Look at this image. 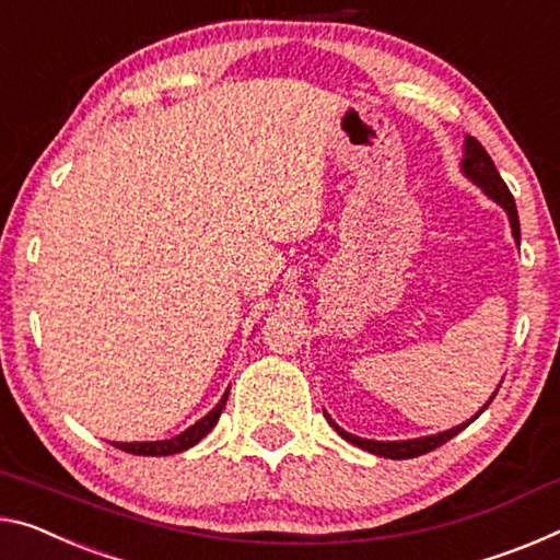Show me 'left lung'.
<instances>
[{"label":"left lung","mask_w":560,"mask_h":560,"mask_svg":"<svg viewBox=\"0 0 560 560\" xmlns=\"http://www.w3.org/2000/svg\"><path fill=\"white\" fill-rule=\"evenodd\" d=\"M463 172H466V175H468L478 187H483L486 195L493 197V200H495L498 205H501V208H503L505 212H509V220H511V228H513V237L521 240V222H518V210H515L513 195H511V190H509V185L503 183V177L498 175V170H495V165H493V160H490V154L486 152L483 144H480V142L476 140V137H466V158H463ZM495 393H498V390H495ZM495 393H493V398H495ZM493 398H490V400H493ZM490 400L486 402L483 408H480V412H483V410L490 406ZM480 412H478V416H480ZM478 416H476V418H478ZM325 418H328V423H330L335 430H338V433H340L342 438H346L348 443L358 445V448H363V451H368V453L383 455V458H393V460H400V458H418V455L435 451L438 445L448 443L453 435H458L463 428L470 425L472 420H476V418H470L468 423H463V425H458V428H451V430H445V433H438V435L416 438V441H393V443H383V441H365V438L350 435V433H346V430H342L338 423H332L330 416H325Z\"/></svg>","instance_id":"1"}]
</instances>
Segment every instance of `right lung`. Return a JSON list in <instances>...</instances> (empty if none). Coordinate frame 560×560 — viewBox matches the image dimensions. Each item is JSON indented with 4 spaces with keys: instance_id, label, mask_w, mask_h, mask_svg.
Returning <instances> with one entry per match:
<instances>
[{
    "instance_id": "add662e5",
    "label": "right lung",
    "mask_w": 560,
    "mask_h": 560,
    "mask_svg": "<svg viewBox=\"0 0 560 560\" xmlns=\"http://www.w3.org/2000/svg\"><path fill=\"white\" fill-rule=\"evenodd\" d=\"M228 395H222V400L214 406L208 416L202 420H197L195 425H190L185 430V433H179L177 438H170V441H154V443H112L115 448L125 451V453H132V455H172V453H183L187 448H192L195 443H200L205 435L210 433V430L218 425L220 420V412L225 408L228 402Z\"/></svg>"
}]
</instances>
